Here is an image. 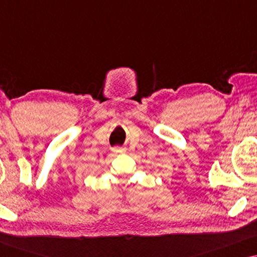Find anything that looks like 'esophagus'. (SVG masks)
I'll return each mask as SVG.
<instances>
[{
  "label": "esophagus",
  "instance_id": "esophagus-1",
  "mask_svg": "<svg viewBox=\"0 0 257 257\" xmlns=\"http://www.w3.org/2000/svg\"><path fill=\"white\" fill-rule=\"evenodd\" d=\"M113 151H114V152H120L121 153V152H124V149H114Z\"/></svg>",
  "mask_w": 257,
  "mask_h": 257
}]
</instances>
